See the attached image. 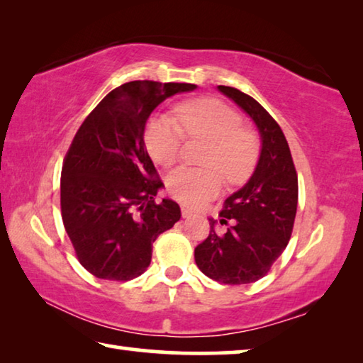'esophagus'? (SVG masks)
<instances>
[{
    "instance_id": "esophagus-1",
    "label": "esophagus",
    "mask_w": 363,
    "mask_h": 363,
    "mask_svg": "<svg viewBox=\"0 0 363 363\" xmlns=\"http://www.w3.org/2000/svg\"><path fill=\"white\" fill-rule=\"evenodd\" d=\"M181 213H182V218L194 216V211L190 210V208H187V206H182V208H181Z\"/></svg>"
}]
</instances>
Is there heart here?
<instances>
[{"instance_id": "b5f03b06", "label": "heart", "mask_w": 363, "mask_h": 363, "mask_svg": "<svg viewBox=\"0 0 363 363\" xmlns=\"http://www.w3.org/2000/svg\"><path fill=\"white\" fill-rule=\"evenodd\" d=\"M173 116L160 115L147 123L144 143L150 157L171 167L181 157L186 136L210 139L201 162L208 167H181L168 176L167 189L174 200L199 206L219 194L224 177L242 184L253 173L259 157V139L243 126L242 115L214 97L181 102Z\"/></svg>"}]
</instances>
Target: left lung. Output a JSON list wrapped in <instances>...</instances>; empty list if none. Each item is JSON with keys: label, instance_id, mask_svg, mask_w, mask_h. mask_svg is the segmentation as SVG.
<instances>
[{"label": "left lung", "instance_id": "left-lung-1", "mask_svg": "<svg viewBox=\"0 0 363 363\" xmlns=\"http://www.w3.org/2000/svg\"><path fill=\"white\" fill-rule=\"evenodd\" d=\"M218 88L255 120L262 149L247 186L230 195L219 213L225 233H218L211 219L210 233L195 248V262L219 284L245 285L262 279L290 242L298 174L285 134L267 110L237 88Z\"/></svg>", "mask_w": 363, "mask_h": 363}]
</instances>
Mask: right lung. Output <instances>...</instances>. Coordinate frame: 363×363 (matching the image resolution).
I'll return each mask as SVG.
<instances>
[{
    "instance_id": "add662e5",
    "label": "right lung",
    "mask_w": 363,
    "mask_h": 363,
    "mask_svg": "<svg viewBox=\"0 0 363 363\" xmlns=\"http://www.w3.org/2000/svg\"><path fill=\"white\" fill-rule=\"evenodd\" d=\"M190 83L130 82L86 116L65 153L60 213L79 264L97 279L128 281L149 267L152 245L181 219L144 145L145 121Z\"/></svg>"
}]
</instances>
